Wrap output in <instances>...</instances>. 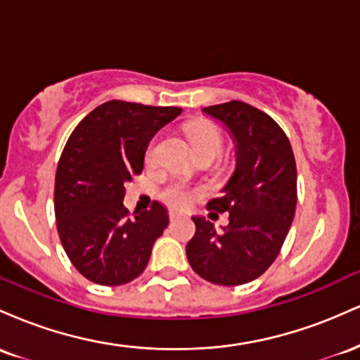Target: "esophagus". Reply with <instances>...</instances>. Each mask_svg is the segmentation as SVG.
<instances>
[{
  "label": "esophagus",
  "mask_w": 360,
  "mask_h": 360,
  "mask_svg": "<svg viewBox=\"0 0 360 360\" xmlns=\"http://www.w3.org/2000/svg\"><path fill=\"white\" fill-rule=\"evenodd\" d=\"M181 214L177 213V212H174V210H171V212H169V220L171 221H174V220H177V218H179Z\"/></svg>",
  "instance_id": "esophagus-1"
}]
</instances>
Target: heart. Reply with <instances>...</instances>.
Here are the masks:
<instances>
[{
    "instance_id": "b5f03b06",
    "label": "heart",
    "mask_w": 360,
    "mask_h": 360,
    "mask_svg": "<svg viewBox=\"0 0 360 360\" xmlns=\"http://www.w3.org/2000/svg\"><path fill=\"white\" fill-rule=\"evenodd\" d=\"M188 135L191 140L194 152L206 150V148H213V150L220 152L223 146V139L220 131L213 125L206 122H194L188 127ZM155 157V142H152L147 148V160H152ZM162 200L167 205L176 206V208H186L193 200V193L188 188L181 184H172L162 191Z\"/></svg>"
}]
</instances>
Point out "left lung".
Here are the masks:
<instances>
[{"label": "left lung", "instance_id": "left-lung-1", "mask_svg": "<svg viewBox=\"0 0 360 360\" xmlns=\"http://www.w3.org/2000/svg\"><path fill=\"white\" fill-rule=\"evenodd\" d=\"M203 111L229 128L237 166L221 196L208 203L210 217L229 212V225L217 233L212 221L193 217L196 232L186 255L203 279L238 286L269 269L286 240L296 208L295 154L283 128L247 103L233 100Z\"/></svg>", "mask_w": 360, "mask_h": 360}]
</instances>
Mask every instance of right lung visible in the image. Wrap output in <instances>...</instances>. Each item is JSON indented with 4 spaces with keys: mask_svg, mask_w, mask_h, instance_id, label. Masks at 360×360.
Listing matches in <instances>:
<instances>
[{
    "mask_svg": "<svg viewBox=\"0 0 360 360\" xmlns=\"http://www.w3.org/2000/svg\"><path fill=\"white\" fill-rule=\"evenodd\" d=\"M181 111L111 100L74 128L57 166L53 208L62 247L86 279L120 286L147 267L169 214L154 201L130 217L125 184L142 172L152 137Z\"/></svg>",
    "mask_w": 360,
    "mask_h": 360,
    "instance_id": "obj_1",
    "label": "right lung"
}]
</instances>
